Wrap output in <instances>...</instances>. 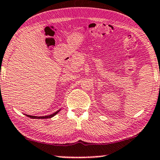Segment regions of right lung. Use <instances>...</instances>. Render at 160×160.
<instances>
[{
	"instance_id": "obj_1",
	"label": "right lung",
	"mask_w": 160,
	"mask_h": 160,
	"mask_svg": "<svg viewBox=\"0 0 160 160\" xmlns=\"http://www.w3.org/2000/svg\"><path fill=\"white\" fill-rule=\"evenodd\" d=\"M60 111V109L58 111H57L56 112L53 113V114L50 115H45V116H33V115H26L27 116L29 117V118H37V119H45V118H52V117H53L54 115H56L57 114V113L59 112Z\"/></svg>"
}]
</instances>
